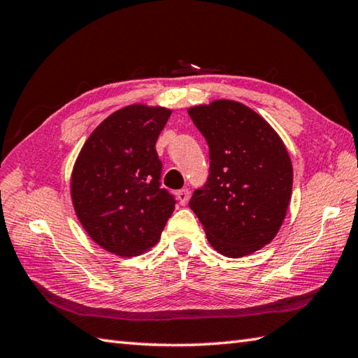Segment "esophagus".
<instances>
[{
  "instance_id": "obj_1",
  "label": "esophagus",
  "mask_w": 358,
  "mask_h": 358,
  "mask_svg": "<svg viewBox=\"0 0 358 358\" xmlns=\"http://www.w3.org/2000/svg\"><path fill=\"white\" fill-rule=\"evenodd\" d=\"M177 199H178L181 206H185V204L189 200V191H187V189H181V191H178L177 192Z\"/></svg>"
}]
</instances>
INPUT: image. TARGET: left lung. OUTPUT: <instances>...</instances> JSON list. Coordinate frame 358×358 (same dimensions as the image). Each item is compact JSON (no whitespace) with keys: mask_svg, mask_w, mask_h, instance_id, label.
I'll return each mask as SVG.
<instances>
[{"mask_svg":"<svg viewBox=\"0 0 358 358\" xmlns=\"http://www.w3.org/2000/svg\"><path fill=\"white\" fill-rule=\"evenodd\" d=\"M209 148V175L189 201L220 254L255 252L275 237L292 194V164L277 132L248 106L187 109Z\"/></svg>","mask_w":358,"mask_h":358,"instance_id":"obj_1","label":"left lung"}]
</instances>
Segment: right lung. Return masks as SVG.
<instances>
[{"instance_id": "obj_1", "label": "right lung", "mask_w": 358, "mask_h": 358, "mask_svg": "<svg viewBox=\"0 0 358 358\" xmlns=\"http://www.w3.org/2000/svg\"><path fill=\"white\" fill-rule=\"evenodd\" d=\"M171 110L127 106L113 112L83 146L71 189L75 212L95 243L121 257L159 240L177 200L162 187L155 143Z\"/></svg>"}]
</instances>
